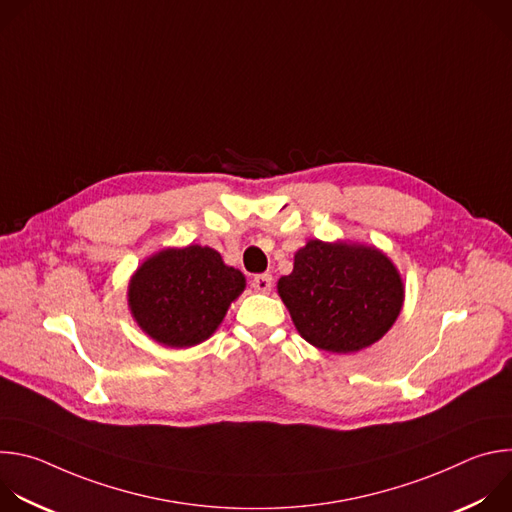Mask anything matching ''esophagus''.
Masks as SVG:
<instances>
[{
    "label": "esophagus",
    "instance_id": "1",
    "mask_svg": "<svg viewBox=\"0 0 512 512\" xmlns=\"http://www.w3.org/2000/svg\"><path fill=\"white\" fill-rule=\"evenodd\" d=\"M271 283H273V279H271V275H269V273L255 275V277H253V281H251L253 289H255V291H259V294H269V291H271Z\"/></svg>",
    "mask_w": 512,
    "mask_h": 512
}]
</instances>
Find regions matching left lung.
Returning a JSON list of instances; mask_svg holds the SVG:
<instances>
[{
	"mask_svg": "<svg viewBox=\"0 0 512 512\" xmlns=\"http://www.w3.org/2000/svg\"><path fill=\"white\" fill-rule=\"evenodd\" d=\"M277 294L306 342L352 354L391 330L405 302V285L377 247L310 239L296 251L294 271L279 277Z\"/></svg>",
	"mask_w": 512,
	"mask_h": 512,
	"instance_id": "1",
	"label": "left lung"
}]
</instances>
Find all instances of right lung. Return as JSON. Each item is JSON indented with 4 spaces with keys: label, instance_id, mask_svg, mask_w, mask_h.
I'll return each instance as SVG.
<instances>
[{
    "label": "right lung",
    "instance_id": "obj_1",
    "mask_svg": "<svg viewBox=\"0 0 512 512\" xmlns=\"http://www.w3.org/2000/svg\"><path fill=\"white\" fill-rule=\"evenodd\" d=\"M245 285V275L212 247H168L133 271L127 306L152 340L190 348L218 330Z\"/></svg>",
    "mask_w": 512,
    "mask_h": 512
}]
</instances>
